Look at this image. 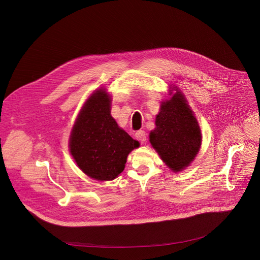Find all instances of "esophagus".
<instances>
[{
  "instance_id": "34e87169",
  "label": "esophagus",
  "mask_w": 260,
  "mask_h": 260,
  "mask_svg": "<svg viewBox=\"0 0 260 260\" xmlns=\"http://www.w3.org/2000/svg\"><path fill=\"white\" fill-rule=\"evenodd\" d=\"M135 136H136V138H137L139 141H141V142H145V141H146V133H145V131H143V130L137 131V132L135 133Z\"/></svg>"
}]
</instances>
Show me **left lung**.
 <instances>
[{
  "label": "left lung",
  "instance_id": "obj_1",
  "mask_svg": "<svg viewBox=\"0 0 260 260\" xmlns=\"http://www.w3.org/2000/svg\"><path fill=\"white\" fill-rule=\"evenodd\" d=\"M155 124L156 128L149 136L153 148L171 170H183L196 156L202 136L180 91L161 105Z\"/></svg>",
  "mask_w": 260,
  "mask_h": 260
}]
</instances>
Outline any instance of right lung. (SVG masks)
I'll list each match as a JSON object with an SVG mask.
<instances>
[{
	"instance_id": "right-lung-1",
	"label": "right lung",
	"mask_w": 260,
	"mask_h": 260,
	"mask_svg": "<svg viewBox=\"0 0 260 260\" xmlns=\"http://www.w3.org/2000/svg\"><path fill=\"white\" fill-rule=\"evenodd\" d=\"M110 97L98 90L87 100L75 123L70 152L79 168L100 181L115 179L125 168L128 154L139 146L110 114Z\"/></svg>"
}]
</instances>
